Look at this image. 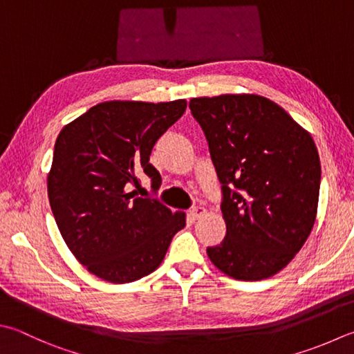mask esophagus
Masks as SVG:
<instances>
[{"label": "esophagus", "instance_id": "34e87169", "mask_svg": "<svg viewBox=\"0 0 354 354\" xmlns=\"http://www.w3.org/2000/svg\"><path fill=\"white\" fill-rule=\"evenodd\" d=\"M189 214L192 218H200L206 214V208H203V206H194V208L189 211Z\"/></svg>", "mask_w": 354, "mask_h": 354}]
</instances>
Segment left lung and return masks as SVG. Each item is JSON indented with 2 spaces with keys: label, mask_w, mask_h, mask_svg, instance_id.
<instances>
[{
  "label": "left lung",
  "mask_w": 354,
  "mask_h": 354,
  "mask_svg": "<svg viewBox=\"0 0 354 354\" xmlns=\"http://www.w3.org/2000/svg\"><path fill=\"white\" fill-rule=\"evenodd\" d=\"M218 182L226 236L206 252L239 281H262L288 265L313 230L321 162L311 136L260 95L189 102Z\"/></svg>",
  "instance_id": "obj_1"
}]
</instances>
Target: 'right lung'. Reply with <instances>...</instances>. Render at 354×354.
<instances>
[{"instance_id":"right-lung-1","label":"right lung","mask_w":354,"mask_h":354,"mask_svg":"<svg viewBox=\"0 0 354 354\" xmlns=\"http://www.w3.org/2000/svg\"><path fill=\"white\" fill-rule=\"evenodd\" d=\"M185 109V100L104 102L57 137L48 177L53 217L72 254L103 281L128 283L151 274L186 225L183 212L131 191L143 174L152 191L160 188L151 151Z\"/></svg>"}]
</instances>
